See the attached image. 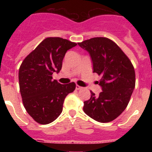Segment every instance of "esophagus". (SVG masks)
<instances>
[{"label": "esophagus", "mask_w": 152, "mask_h": 152, "mask_svg": "<svg viewBox=\"0 0 152 152\" xmlns=\"http://www.w3.org/2000/svg\"><path fill=\"white\" fill-rule=\"evenodd\" d=\"M82 87H80V86L79 85H76V90H81V89H82Z\"/></svg>", "instance_id": "esophagus-1"}]
</instances>
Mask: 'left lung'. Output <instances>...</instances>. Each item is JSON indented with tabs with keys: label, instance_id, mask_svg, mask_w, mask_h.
<instances>
[{
	"label": "left lung",
	"instance_id": "1",
	"mask_svg": "<svg viewBox=\"0 0 152 152\" xmlns=\"http://www.w3.org/2000/svg\"><path fill=\"white\" fill-rule=\"evenodd\" d=\"M90 55L93 73L102 76V91L84 102V112L101 123L115 120L124 111L135 87V72L126 55L107 37H94L79 42Z\"/></svg>",
	"mask_w": 152,
	"mask_h": 152
}]
</instances>
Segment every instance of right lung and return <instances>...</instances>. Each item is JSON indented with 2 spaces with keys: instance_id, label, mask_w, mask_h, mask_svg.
Here are the masks:
<instances>
[{
  "instance_id": "obj_1",
  "label": "right lung",
  "mask_w": 152,
  "mask_h": 152,
  "mask_svg": "<svg viewBox=\"0 0 152 152\" xmlns=\"http://www.w3.org/2000/svg\"><path fill=\"white\" fill-rule=\"evenodd\" d=\"M77 44L61 37H47L24 59L19 69V85L24 107L40 124H48L61 114L65 97L74 82L61 85L52 74L62 69L67 50Z\"/></svg>"
}]
</instances>
